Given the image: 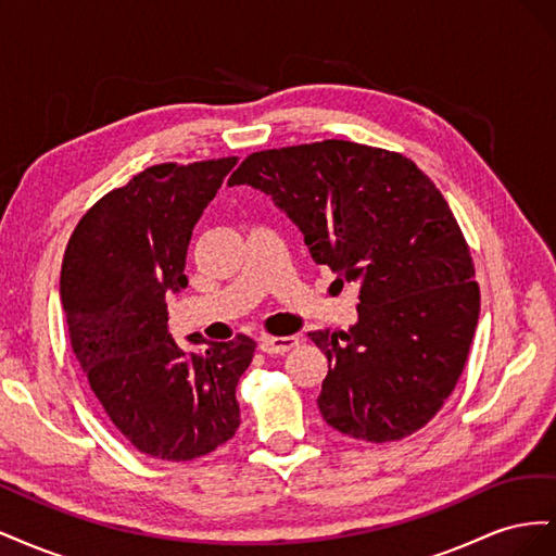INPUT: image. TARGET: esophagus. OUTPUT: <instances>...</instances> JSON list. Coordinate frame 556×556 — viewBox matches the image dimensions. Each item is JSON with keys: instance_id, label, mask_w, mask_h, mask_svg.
Wrapping results in <instances>:
<instances>
[{"instance_id": "34e87169", "label": "esophagus", "mask_w": 556, "mask_h": 556, "mask_svg": "<svg viewBox=\"0 0 556 556\" xmlns=\"http://www.w3.org/2000/svg\"><path fill=\"white\" fill-rule=\"evenodd\" d=\"M299 345L296 336H264L260 341V350L266 352V355H285V352H290L292 348Z\"/></svg>"}]
</instances>
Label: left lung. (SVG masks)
<instances>
[{"mask_svg": "<svg viewBox=\"0 0 556 556\" xmlns=\"http://www.w3.org/2000/svg\"><path fill=\"white\" fill-rule=\"evenodd\" d=\"M274 199L315 264L357 282V325L311 331L329 359L325 422L368 443L401 441L443 408L478 327L468 243L417 164L352 141L260 150L229 178Z\"/></svg>", "mask_w": 556, "mask_h": 556, "instance_id": "1", "label": "left lung"}]
</instances>
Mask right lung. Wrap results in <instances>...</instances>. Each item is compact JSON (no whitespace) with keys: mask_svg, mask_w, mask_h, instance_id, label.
Listing matches in <instances>:
<instances>
[{"mask_svg":"<svg viewBox=\"0 0 556 556\" xmlns=\"http://www.w3.org/2000/svg\"><path fill=\"white\" fill-rule=\"evenodd\" d=\"M239 157L155 164L80 217L64 250L60 296L74 355L125 439L148 457L192 462L241 425L237 384L257 343L185 352L169 333L166 294L188 288L185 257L208 201Z\"/></svg>","mask_w":556,"mask_h":556,"instance_id":"right-lung-1","label":"right lung"}]
</instances>
